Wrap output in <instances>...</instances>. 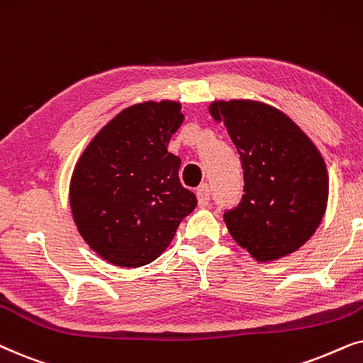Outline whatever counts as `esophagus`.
<instances>
[{"label":"esophagus","instance_id":"1","mask_svg":"<svg viewBox=\"0 0 363 363\" xmlns=\"http://www.w3.org/2000/svg\"><path fill=\"white\" fill-rule=\"evenodd\" d=\"M196 194H197V202H199V207L209 206V201H211V187H209V184L199 186V189H197Z\"/></svg>","mask_w":363,"mask_h":363}]
</instances>
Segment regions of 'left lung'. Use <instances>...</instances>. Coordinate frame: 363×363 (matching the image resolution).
Returning <instances> with one entry per match:
<instances>
[{
	"mask_svg": "<svg viewBox=\"0 0 363 363\" xmlns=\"http://www.w3.org/2000/svg\"><path fill=\"white\" fill-rule=\"evenodd\" d=\"M209 111L224 123L244 169V196L224 212L230 235L260 262L297 250L325 212L328 176L320 152L272 106L232 99Z\"/></svg>",
	"mask_w": 363,
	"mask_h": 363,
	"instance_id": "8db88e82",
	"label": "left lung"
}]
</instances>
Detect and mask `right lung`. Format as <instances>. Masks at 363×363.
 Returning <instances> with one entry per match:
<instances>
[{"label":"right lung","instance_id":"1","mask_svg":"<svg viewBox=\"0 0 363 363\" xmlns=\"http://www.w3.org/2000/svg\"><path fill=\"white\" fill-rule=\"evenodd\" d=\"M174 101L136 104L111 119L86 147L71 177L77 230L89 247L119 267L161 255L197 197L179 181L181 159L167 143L182 124Z\"/></svg>","mask_w":363,"mask_h":363}]
</instances>
